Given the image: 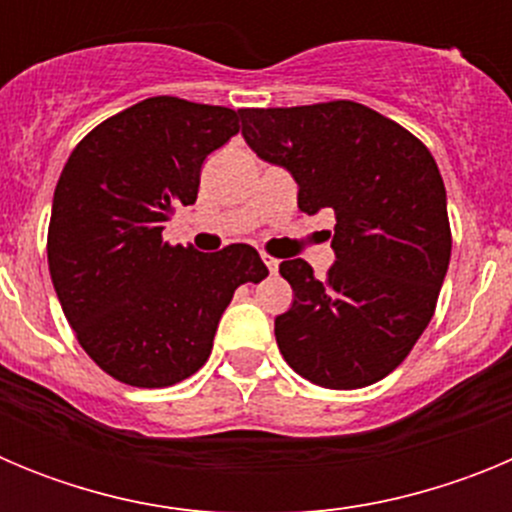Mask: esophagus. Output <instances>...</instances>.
I'll use <instances>...</instances> for the list:
<instances>
[{
    "label": "esophagus",
    "mask_w": 512,
    "mask_h": 512,
    "mask_svg": "<svg viewBox=\"0 0 512 512\" xmlns=\"http://www.w3.org/2000/svg\"><path fill=\"white\" fill-rule=\"evenodd\" d=\"M261 259H264V264H266V269L271 271V274H274V271L279 269V261L274 259V256H269V253H261Z\"/></svg>",
    "instance_id": "1"
}]
</instances>
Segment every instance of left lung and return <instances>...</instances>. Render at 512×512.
Returning a JSON list of instances; mask_svg holds the SVG:
<instances>
[{
  "mask_svg": "<svg viewBox=\"0 0 512 512\" xmlns=\"http://www.w3.org/2000/svg\"><path fill=\"white\" fill-rule=\"evenodd\" d=\"M243 138L295 176L307 215L336 212V264H279L295 300L274 320L284 361L325 390L384 379L436 312L451 259L441 171L423 140L351 99L238 110Z\"/></svg>",
  "mask_w": 512,
  "mask_h": 512,
  "instance_id": "obj_1",
  "label": "left lung"
}]
</instances>
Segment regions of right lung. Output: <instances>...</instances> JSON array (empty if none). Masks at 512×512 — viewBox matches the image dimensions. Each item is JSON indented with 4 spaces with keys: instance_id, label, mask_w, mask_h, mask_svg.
Wrapping results in <instances>:
<instances>
[{
    "instance_id": "obj_1",
    "label": "right lung",
    "mask_w": 512,
    "mask_h": 512,
    "mask_svg": "<svg viewBox=\"0 0 512 512\" xmlns=\"http://www.w3.org/2000/svg\"><path fill=\"white\" fill-rule=\"evenodd\" d=\"M241 112L151 97L99 122L58 176L48 269L89 359L130 387H171L205 366L233 292L269 274L259 251L217 253L164 241L194 205L202 161L228 143Z\"/></svg>"
}]
</instances>
